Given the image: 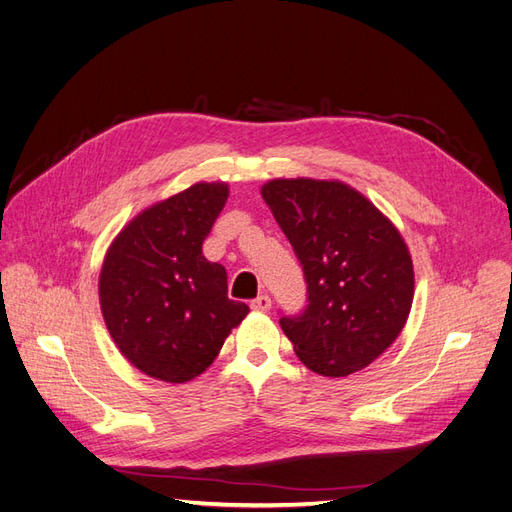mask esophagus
Listing matches in <instances>:
<instances>
[{
    "mask_svg": "<svg viewBox=\"0 0 512 512\" xmlns=\"http://www.w3.org/2000/svg\"><path fill=\"white\" fill-rule=\"evenodd\" d=\"M250 307L256 309V312H267V309L271 307V297L269 294H258L256 299L250 301Z\"/></svg>",
    "mask_w": 512,
    "mask_h": 512,
    "instance_id": "obj_1",
    "label": "esophagus"
}]
</instances>
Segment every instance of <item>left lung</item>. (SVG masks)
I'll return each instance as SVG.
<instances>
[{
	"label": "left lung",
	"instance_id": "8db88e82",
	"mask_svg": "<svg viewBox=\"0 0 512 512\" xmlns=\"http://www.w3.org/2000/svg\"><path fill=\"white\" fill-rule=\"evenodd\" d=\"M297 254L307 305L280 318L303 365L316 374H354L404 329L414 271L397 228L339 181L275 179L262 188Z\"/></svg>",
	"mask_w": 512,
	"mask_h": 512
}]
</instances>
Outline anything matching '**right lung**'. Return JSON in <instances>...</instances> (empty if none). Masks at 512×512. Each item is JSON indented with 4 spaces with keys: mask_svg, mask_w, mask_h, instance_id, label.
I'll list each match as a JSON object with an SVG mask.
<instances>
[{
    "mask_svg": "<svg viewBox=\"0 0 512 512\" xmlns=\"http://www.w3.org/2000/svg\"><path fill=\"white\" fill-rule=\"evenodd\" d=\"M226 198V183H196L134 218L104 258L106 329L151 378L188 382L203 374L250 312L228 299L226 269L203 256Z\"/></svg>",
    "mask_w": 512,
    "mask_h": 512,
    "instance_id": "1",
    "label": "right lung"
}]
</instances>
